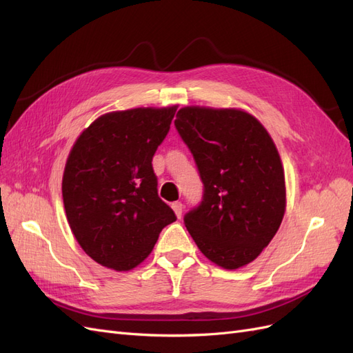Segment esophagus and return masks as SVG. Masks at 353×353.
<instances>
[{
    "label": "esophagus",
    "mask_w": 353,
    "mask_h": 353,
    "mask_svg": "<svg viewBox=\"0 0 353 353\" xmlns=\"http://www.w3.org/2000/svg\"><path fill=\"white\" fill-rule=\"evenodd\" d=\"M172 209H174V212H175L176 218H178V219H181V216H183V210H184L183 203H181V201H175V203H172Z\"/></svg>",
    "instance_id": "34e87169"
}]
</instances>
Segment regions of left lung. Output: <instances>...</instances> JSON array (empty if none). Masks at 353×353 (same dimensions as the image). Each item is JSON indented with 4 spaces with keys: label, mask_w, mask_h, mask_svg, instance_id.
<instances>
[{
    "label": "left lung",
    "mask_w": 353,
    "mask_h": 353,
    "mask_svg": "<svg viewBox=\"0 0 353 353\" xmlns=\"http://www.w3.org/2000/svg\"><path fill=\"white\" fill-rule=\"evenodd\" d=\"M176 130L205 185L184 223L200 252L223 270L253 262L279 231L285 179L279 150L263 125L241 109L187 105Z\"/></svg>",
    "instance_id": "8db88e82"
}]
</instances>
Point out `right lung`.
Here are the masks:
<instances>
[{
  "mask_svg": "<svg viewBox=\"0 0 353 353\" xmlns=\"http://www.w3.org/2000/svg\"><path fill=\"white\" fill-rule=\"evenodd\" d=\"M178 105L101 114L68 156L63 203L74 239L97 263L130 271L152 253L159 234L176 221L157 194L152 166Z\"/></svg>",
  "mask_w": 353,
  "mask_h": 353,
  "instance_id": "obj_1",
  "label": "right lung"
}]
</instances>
